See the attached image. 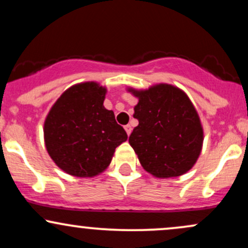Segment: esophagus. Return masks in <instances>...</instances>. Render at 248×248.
I'll use <instances>...</instances> for the list:
<instances>
[{
  "label": "esophagus",
  "instance_id": "esophagus-1",
  "mask_svg": "<svg viewBox=\"0 0 248 248\" xmlns=\"http://www.w3.org/2000/svg\"><path fill=\"white\" fill-rule=\"evenodd\" d=\"M124 130H126L127 135L129 136L130 133H132V126H130V124H126V126H124Z\"/></svg>",
  "mask_w": 248,
  "mask_h": 248
}]
</instances>
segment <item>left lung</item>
I'll list each match as a JSON object with an SVG mask.
<instances>
[{"label": "left lung", "instance_id": "8db88e82", "mask_svg": "<svg viewBox=\"0 0 248 248\" xmlns=\"http://www.w3.org/2000/svg\"><path fill=\"white\" fill-rule=\"evenodd\" d=\"M138 96L129 143L143 169L155 177L183 175L193 167L203 146V128L187 95L160 84L146 91L128 90Z\"/></svg>", "mask_w": 248, "mask_h": 248}]
</instances>
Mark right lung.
<instances>
[{
	"label": "right lung",
	"instance_id": "obj_1",
	"mask_svg": "<svg viewBox=\"0 0 248 248\" xmlns=\"http://www.w3.org/2000/svg\"><path fill=\"white\" fill-rule=\"evenodd\" d=\"M106 88L82 82L65 91L44 122V140L53 162L69 175L93 177L127 140L113 110L104 107Z\"/></svg>",
	"mask_w": 248,
	"mask_h": 248
}]
</instances>
